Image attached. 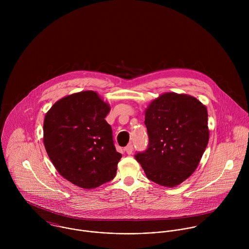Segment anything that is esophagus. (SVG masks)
I'll return each instance as SVG.
<instances>
[{
  "mask_svg": "<svg viewBox=\"0 0 249 249\" xmlns=\"http://www.w3.org/2000/svg\"><path fill=\"white\" fill-rule=\"evenodd\" d=\"M124 150H125V152H126L127 154H131L132 151H133V144H131V143L127 144V146H125Z\"/></svg>",
  "mask_w": 249,
  "mask_h": 249,
  "instance_id": "obj_1",
  "label": "esophagus"
}]
</instances>
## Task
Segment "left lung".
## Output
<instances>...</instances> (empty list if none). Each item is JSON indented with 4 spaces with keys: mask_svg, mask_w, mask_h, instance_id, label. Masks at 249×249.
I'll list each match as a JSON object with an SVG mask.
<instances>
[{
    "mask_svg": "<svg viewBox=\"0 0 249 249\" xmlns=\"http://www.w3.org/2000/svg\"><path fill=\"white\" fill-rule=\"evenodd\" d=\"M148 146L135 155L146 178L176 187L197 168L209 141L207 108L195 97L165 93L145 109Z\"/></svg>",
    "mask_w": 249,
    "mask_h": 249,
    "instance_id": "left-lung-1",
    "label": "left lung"
}]
</instances>
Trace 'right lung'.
<instances>
[{
	"mask_svg": "<svg viewBox=\"0 0 249 249\" xmlns=\"http://www.w3.org/2000/svg\"><path fill=\"white\" fill-rule=\"evenodd\" d=\"M110 111L94 91L74 93L57 101L44 120V145L56 171L83 189L111 181L122 158L105 120Z\"/></svg>",
	"mask_w": 249,
	"mask_h": 249,
	"instance_id": "1",
	"label": "right lung"
}]
</instances>
